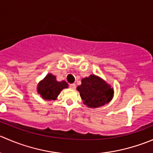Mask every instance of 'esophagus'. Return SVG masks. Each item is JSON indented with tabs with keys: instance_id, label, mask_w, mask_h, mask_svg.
<instances>
[{
	"instance_id": "obj_1",
	"label": "esophagus",
	"mask_w": 153,
	"mask_h": 153,
	"mask_svg": "<svg viewBox=\"0 0 153 153\" xmlns=\"http://www.w3.org/2000/svg\"><path fill=\"white\" fill-rule=\"evenodd\" d=\"M69 87H70L71 89H75V88H76V85H75V84H69Z\"/></svg>"
}]
</instances>
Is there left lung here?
Segmentation results:
<instances>
[{
	"label": "left lung",
	"instance_id": "left-lung-1",
	"mask_svg": "<svg viewBox=\"0 0 153 153\" xmlns=\"http://www.w3.org/2000/svg\"><path fill=\"white\" fill-rule=\"evenodd\" d=\"M79 91L83 102L89 107H98L107 104L113 96V89L99 77L91 75L81 80Z\"/></svg>",
	"mask_w": 153,
	"mask_h": 153
}]
</instances>
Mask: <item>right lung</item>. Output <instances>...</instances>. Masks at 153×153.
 <instances>
[{
  "label": "right lung",
  "mask_w": 153,
  "mask_h": 153,
  "mask_svg": "<svg viewBox=\"0 0 153 153\" xmlns=\"http://www.w3.org/2000/svg\"><path fill=\"white\" fill-rule=\"evenodd\" d=\"M67 87L68 84L66 81L58 82L55 75L49 74L38 84V92L45 100H55L61 91Z\"/></svg>",
  "instance_id": "right-lung-1"
}]
</instances>
